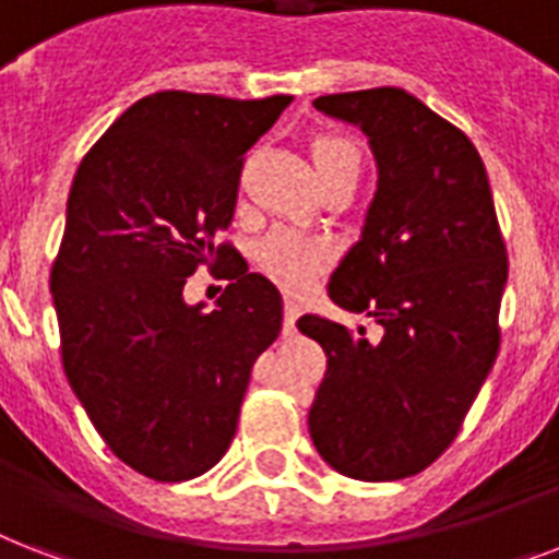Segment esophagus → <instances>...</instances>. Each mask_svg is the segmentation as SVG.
Segmentation results:
<instances>
[{"mask_svg":"<svg viewBox=\"0 0 559 559\" xmlns=\"http://www.w3.org/2000/svg\"><path fill=\"white\" fill-rule=\"evenodd\" d=\"M301 316V304L295 301V298H287L284 301V333H295V321Z\"/></svg>","mask_w":559,"mask_h":559,"instance_id":"1","label":"esophagus"}]
</instances>
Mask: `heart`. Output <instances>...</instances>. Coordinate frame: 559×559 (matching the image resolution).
Returning a JSON list of instances; mask_svg holds the SVG:
<instances>
[{"instance_id": "obj_1", "label": "heart", "mask_w": 559, "mask_h": 559, "mask_svg": "<svg viewBox=\"0 0 559 559\" xmlns=\"http://www.w3.org/2000/svg\"><path fill=\"white\" fill-rule=\"evenodd\" d=\"M310 154L321 180L344 169L358 171V166H361V152H358L356 143L344 134H335V131L316 134L310 143ZM255 261L275 284H281L289 293H304L330 266L333 252L326 247V240L316 238V235L275 229L258 243Z\"/></svg>"}]
</instances>
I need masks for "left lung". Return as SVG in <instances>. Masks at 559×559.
<instances>
[{
	"mask_svg": "<svg viewBox=\"0 0 559 559\" xmlns=\"http://www.w3.org/2000/svg\"><path fill=\"white\" fill-rule=\"evenodd\" d=\"M312 106L361 126L379 163L365 233L330 298L379 321L382 338L298 319L326 353L310 437L338 474L405 479L448 451L500 353L506 240L483 157L421 99L384 85Z\"/></svg>",
	"mask_w": 559,
	"mask_h": 559,
	"instance_id": "obj_1",
	"label": "left lung"
}]
</instances>
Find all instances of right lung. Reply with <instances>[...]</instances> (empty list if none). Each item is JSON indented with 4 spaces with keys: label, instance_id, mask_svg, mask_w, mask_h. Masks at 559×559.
I'll list each match as a JSON object with an SVG mask.
<instances>
[{
    "label": "right lung",
    "instance_id": "1",
    "mask_svg": "<svg viewBox=\"0 0 559 559\" xmlns=\"http://www.w3.org/2000/svg\"><path fill=\"white\" fill-rule=\"evenodd\" d=\"M289 103L157 91L111 122L71 183L51 266L62 367L111 453L157 483L224 456L252 365L281 333L278 289L217 235L247 152ZM201 265L230 281L212 313L182 301Z\"/></svg>",
    "mask_w": 559,
    "mask_h": 559
}]
</instances>
